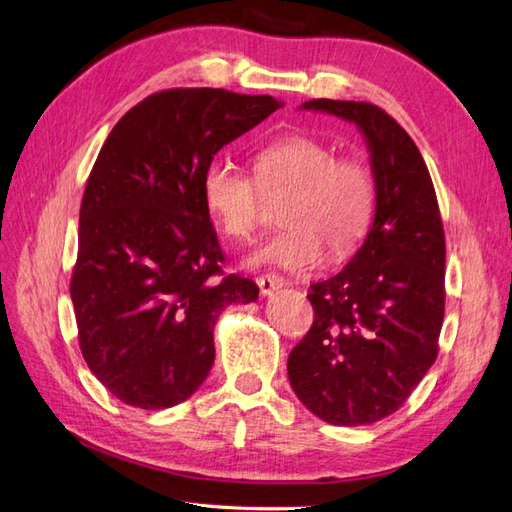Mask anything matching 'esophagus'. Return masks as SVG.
<instances>
[{
  "instance_id": "esophagus-1",
  "label": "esophagus",
  "mask_w": 512,
  "mask_h": 512,
  "mask_svg": "<svg viewBox=\"0 0 512 512\" xmlns=\"http://www.w3.org/2000/svg\"><path fill=\"white\" fill-rule=\"evenodd\" d=\"M257 285H259L261 296H272L274 292H279L285 285V279L279 277V274L268 272V274H261V277L257 279Z\"/></svg>"
}]
</instances>
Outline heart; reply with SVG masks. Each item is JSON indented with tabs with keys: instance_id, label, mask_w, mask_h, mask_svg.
Masks as SVG:
<instances>
[{
	"instance_id": "1",
	"label": "heart",
	"mask_w": 512,
	"mask_h": 512,
	"mask_svg": "<svg viewBox=\"0 0 512 512\" xmlns=\"http://www.w3.org/2000/svg\"><path fill=\"white\" fill-rule=\"evenodd\" d=\"M255 179L229 162L203 175V201L222 233L242 240L257 227L261 190H290L279 220L283 229L259 242L248 266L303 272L329 246L333 257L355 251L368 233L376 188L370 168L355 157H337L331 144L294 134L268 142L253 157Z\"/></svg>"
}]
</instances>
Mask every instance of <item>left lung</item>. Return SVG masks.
<instances>
[{
    "instance_id": "left-lung-1",
    "label": "left lung",
    "mask_w": 512,
    "mask_h": 512,
    "mask_svg": "<svg viewBox=\"0 0 512 512\" xmlns=\"http://www.w3.org/2000/svg\"><path fill=\"white\" fill-rule=\"evenodd\" d=\"M303 110L355 123L370 151L376 212L335 277L313 283V324L287 359L298 400L333 426L396 413L437 359L445 238L435 186L411 136L372 103L313 99Z\"/></svg>"
}]
</instances>
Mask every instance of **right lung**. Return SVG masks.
<instances>
[{"label": "right lung", "mask_w": 512, "mask_h": 512, "mask_svg": "<svg viewBox=\"0 0 512 512\" xmlns=\"http://www.w3.org/2000/svg\"><path fill=\"white\" fill-rule=\"evenodd\" d=\"M283 106L270 95L173 88L114 125L80 209L71 300L90 372L114 398L168 409L214 365V326L253 303L251 279L222 274L225 255L203 201L214 155Z\"/></svg>", "instance_id": "obj_1"}]
</instances>
